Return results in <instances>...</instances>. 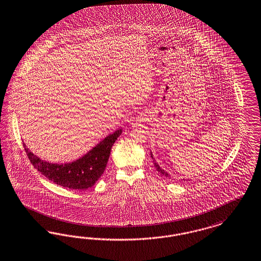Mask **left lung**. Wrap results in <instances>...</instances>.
Returning a JSON list of instances; mask_svg holds the SVG:
<instances>
[{"label": "left lung", "mask_w": 261, "mask_h": 261, "mask_svg": "<svg viewBox=\"0 0 261 261\" xmlns=\"http://www.w3.org/2000/svg\"><path fill=\"white\" fill-rule=\"evenodd\" d=\"M150 155H151V158L153 159V155H152V153H150ZM153 164H154V166H155V168H156L157 172H159L161 175H163V176H166V177H169L170 175L168 174L167 172H165L162 168L159 167V165H158V163H156L155 162V160L153 159Z\"/></svg>", "instance_id": "8db88e82"}]
</instances>
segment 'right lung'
Wrapping results in <instances>:
<instances>
[{"mask_svg":"<svg viewBox=\"0 0 261 261\" xmlns=\"http://www.w3.org/2000/svg\"><path fill=\"white\" fill-rule=\"evenodd\" d=\"M121 133L122 129L116 130L113 134L107 136L84 156L65 164H54L42 160L31 152L26 145L23 144V146L33 166L49 180L63 188L87 189L93 187L104 173L112 146Z\"/></svg>","mask_w":261,"mask_h":261,"instance_id":"add662e5","label":"right lung"}]
</instances>
